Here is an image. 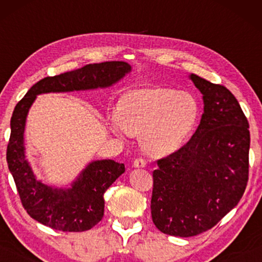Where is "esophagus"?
Returning <instances> with one entry per match:
<instances>
[{"label": "esophagus", "mask_w": 262, "mask_h": 262, "mask_svg": "<svg viewBox=\"0 0 262 262\" xmlns=\"http://www.w3.org/2000/svg\"><path fill=\"white\" fill-rule=\"evenodd\" d=\"M146 162L144 159H135L134 162H133V166L135 167V169H143V167H145Z\"/></svg>", "instance_id": "1"}]
</instances>
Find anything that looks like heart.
Wrapping results in <instances>:
<instances>
[{"mask_svg": "<svg viewBox=\"0 0 262 262\" xmlns=\"http://www.w3.org/2000/svg\"><path fill=\"white\" fill-rule=\"evenodd\" d=\"M198 112L197 100L191 93L141 87L123 96L108 127L119 138L141 135L146 152L164 156L182 145L196 124Z\"/></svg>", "mask_w": 262, "mask_h": 262, "instance_id": "heart-1", "label": "heart"}]
</instances>
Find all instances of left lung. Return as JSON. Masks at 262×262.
I'll list each match as a JSON object with an SVG mask.
<instances>
[{
  "label": "left lung",
  "mask_w": 262,
  "mask_h": 262,
  "mask_svg": "<svg viewBox=\"0 0 262 262\" xmlns=\"http://www.w3.org/2000/svg\"><path fill=\"white\" fill-rule=\"evenodd\" d=\"M203 95L200 125L186 145L158 160L151 218L173 236L210 229L239 203L249 177V123L227 87L191 74Z\"/></svg>",
  "instance_id": "1"
}]
</instances>
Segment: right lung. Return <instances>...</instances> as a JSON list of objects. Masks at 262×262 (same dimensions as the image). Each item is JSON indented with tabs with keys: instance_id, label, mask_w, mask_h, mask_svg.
Wrapping results in <instances>:
<instances>
[{
	"instance_id": "1",
	"label": "right lung",
	"mask_w": 262,
	"mask_h": 262,
	"mask_svg": "<svg viewBox=\"0 0 262 262\" xmlns=\"http://www.w3.org/2000/svg\"><path fill=\"white\" fill-rule=\"evenodd\" d=\"M132 71L124 61L90 64L77 70L38 81L14 107L7 164L16 182L20 202L33 219L61 231H85L103 217L104 192L125 171L124 164L114 160H95L80 172L69 187L43 183L33 172L26 156L25 129L27 116L38 95L106 89Z\"/></svg>"
}]
</instances>
